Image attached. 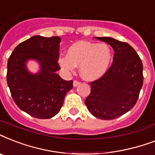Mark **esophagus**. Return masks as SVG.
<instances>
[{
	"label": "esophagus",
	"mask_w": 155,
	"mask_h": 155,
	"mask_svg": "<svg viewBox=\"0 0 155 155\" xmlns=\"http://www.w3.org/2000/svg\"><path fill=\"white\" fill-rule=\"evenodd\" d=\"M80 82H79V81H77V80H74V82H73V86L74 87H77L78 85L80 84Z\"/></svg>",
	"instance_id": "esophagus-1"
}]
</instances>
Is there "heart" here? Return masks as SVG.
<instances>
[{
  "mask_svg": "<svg viewBox=\"0 0 155 155\" xmlns=\"http://www.w3.org/2000/svg\"><path fill=\"white\" fill-rule=\"evenodd\" d=\"M112 61L110 47L105 43L80 41L71 45L67 55L58 59L60 66L73 72L80 66L81 77L86 80H98L104 75Z\"/></svg>",
  "mask_w": 155,
  "mask_h": 155,
  "instance_id": "obj_1",
  "label": "heart"
}]
</instances>
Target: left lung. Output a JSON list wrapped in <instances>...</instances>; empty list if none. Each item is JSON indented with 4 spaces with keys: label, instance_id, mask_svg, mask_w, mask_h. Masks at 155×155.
<instances>
[{
    "label": "left lung",
    "instance_id": "8db88e82",
    "mask_svg": "<svg viewBox=\"0 0 155 155\" xmlns=\"http://www.w3.org/2000/svg\"><path fill=\"white\" fill-rule=\"evenodd\" d=\"M96 38L110 45L115 53L113 64L104 75L89 83L91 93L85 104L96 117L113 120L135 105L143 84V66L137 52L127 42L109 37Z\"/></svg>",
    "mask_w": 155,
    "mask_h": 155
}]
</instances>
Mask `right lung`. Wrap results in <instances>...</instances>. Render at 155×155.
Instances as JSON below:
<instances>
[{
  "label": "right lung",
  "mask_w": 155,
  "mask_h": 155,
  "mask_svg": "<svg viewBox=\"0 0 155 155\" xmlns=\"http://www.w3.org/2000/svg\"><path fill=\"white\" fill-rule=\"evenodd\" d=\"M58 36L36 35L18 45L8 59L7 84L18 107L34 117L48 119L60 111L66 94L73 87L72 80H63L56 73L59 43ZM30 59L40 63L36 74L28 71Z\"/></svg>",
  "instance_id": "1"
}]
</instances>
